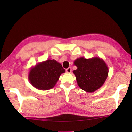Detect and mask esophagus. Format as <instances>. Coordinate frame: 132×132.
Masks as SVG:
<instances>
[{
  "label": "esophagus",
  "instance_id": "esophagus-1",
  "mask_svg": "<svg viewBox=\"0 0 132 132\" xmlns=\"http://www.w3.org/2000/svg\"><path fill=\"white\" fill-rule=\"evenodd\" d=\"M66 71L68 73H71V68H70V67H69V68H68V69H66Z\"/></svg>",
  "mask_w": 132,
  "mask_h": 132
}]
</instances>
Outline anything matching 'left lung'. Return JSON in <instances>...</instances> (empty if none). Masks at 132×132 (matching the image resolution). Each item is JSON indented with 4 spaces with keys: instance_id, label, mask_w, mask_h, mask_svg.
Returning <instances> with one entry per match:
<instances>
[{
    "instance_id": "1",
    "label": "left lung",
    "mask_w": 132,
    "mask_h": 132,
    "mask_svg": "<svg viewBox=\"0 0 132 132\" xmlns=\"http://www.w3.org/2000/svg\"><path fill=\"white\" fill-rule=\"evenodd\" d=\"M74 64L77 67L73 73L78 86L86 92L93 93L101 87L108 77V66L99 57L77 58Z\"/></svg>"
}]
</instances>
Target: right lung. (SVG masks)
<instances>
[{"instance_id":"obj_1","label":"right lung","mask_w":132,"mask_h":132,"mask_svg":"<svg viewBox=\"0 0 132 132\" xmlns=\"http://www.w3.org/2000/svg\"><path fill=\"white\" fill-rule=\"evenodd\" d=\"M65 70L62 64L54 59H48L31 67L28 73L31 84L39 90H48L54 87Z\"/></svg>"}]
</instances>
